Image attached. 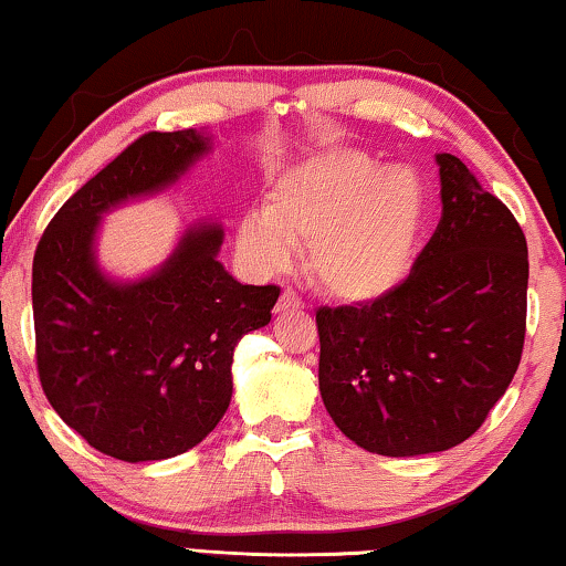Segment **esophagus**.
Returning a JSON list of instances; mask_svg holds the SVG:
<instances>
[{
	"label": "esophagus",
	"instance_id": "34e87169",
	"mask_svg": "<svg viewBox=\"0 0 566 566\" xmlns=\"http://www.w3.org/2000/svg\"><path fill=\"white\" fill-rule=\"evenodd\" d=\"M303 306V301L298 298V293L296 291H283L281 293V298H277V303H275V311L277 314H283V311H293V308H301Z\"/></svg>",
	"mask_w": 566,
	"mask_h": 566
}]
</instances>
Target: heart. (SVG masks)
<instances>
[{"mask_svg": "<svg viewBox=\"0 0 566 566\" xmlns=\"http://www.w3.org/2000/svg\"><path fill=\"white\" fill-rule=\"evenodd\" d=\"M423 214L419 178L380 170L370 155L337 147L283 176L263 217L240 224L237 244L260 270H277L291 244H308L311 281L326 296L359 303L403 277Z\"/></svg>", "mask_w": 566, "mask_h": 566, "instance_id": "obj_1", "label": "heart"}]
</instances>
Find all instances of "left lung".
<instances>
[{
	"instance_id": "8db88e82",
	"label": "left lung",
	"mask_w": 566,
	"mask_h": 566,
	"mask_svg": "<svg viewBox=\"0 0 566 566\" xmlns=\"http://www.w3.org/2000/svg\"><path fill=\"white\" fill-rule=\"evenodd\" d=\"M441 219L396 289L322 306L318 390L344 437L382 457L462 444L518 370L528 248L511 209L439 153Z\"/></svg>"
}]
</instances>
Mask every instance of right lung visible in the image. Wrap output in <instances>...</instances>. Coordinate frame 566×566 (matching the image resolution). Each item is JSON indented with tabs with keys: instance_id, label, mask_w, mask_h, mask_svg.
Masks as SVG:
<instances>
[{
	"instance_id": "1",
	"label": "right lung",
	"mask_w": 566,
	"mask_h": 566,
	"mask_svg": "<svg viewBox=\"0 0 566 566\" xmlns=\"http://www.w3.org/2000/svg\"><path fill=\"white\" fill-rule=\"evenodd\" d=\"M207 150L196 129L137 137L63 203L32 260L40 385L55 413L114 460H168L207 439L232 400L234 347L281 296L227 273L222 224L211 222L188 227L174 255L135 283L96 265L104 211L176 184Z\"/></svg>"
}]
</instances>
